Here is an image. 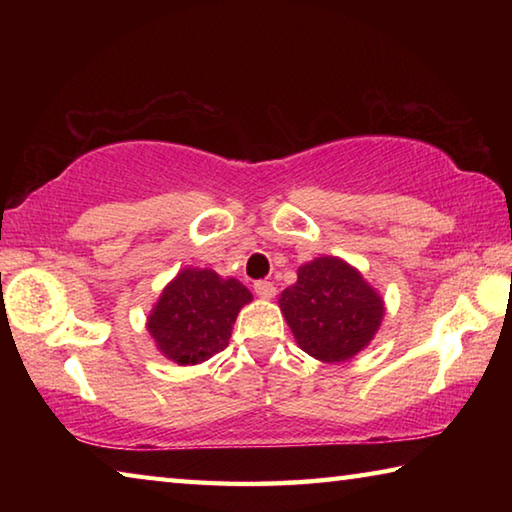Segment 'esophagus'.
<instances>
[{
    "label": "esophagus",
    "instance_id": "obj_1",
    "mask_svg": "<svg viewBox=\"0 0 512 512\" xmlns=\"http://www.w3.org/2000/svg\"><path fill=\"white\" fill-rule=\"evenodd\" d=\"M255 293L259 298H273L275 296V284L268 282V280H259L255 282Z\"/></svg>",
    "mask_w": 512,
    "mask_h": 512
}]
</instances>
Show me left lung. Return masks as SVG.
Segmentation results:
<instances>
[{"mask_svg": "<svg viewBox=\"0 0 512 512\" xmlns=\"http://www.w3.org/2000/svg\"><path fill=\"white\" fill-rule=\"evenodd\" d=\"M280 309L302 350L320 361H345L366 348L384 316V302L343 259L318 257L298 268Z\"/></svg>", "mask_w": 512, "mask_h": 512, "instance_id": "obj_1", "label": "left lung"}]
</instances>
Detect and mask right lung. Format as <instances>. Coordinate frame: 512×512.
<instances>
[{
	"label": "right lung",
	"instance_id": "right-lung-1",
	"mask_svg": "<svg viewBox=\"0 0 512 512\" xmlns=\"http://www.w3.org/2000/svg\"><path fill=\"white\" fill-rule=\"evenodd\" d=\"M253 300L235 277L223 280L210 268L178 273L149 316V332L164 357L194 366L228 348L239 309Z\"/></svg>",
	"mask_w": 512,
	"mask_h": 512
}]
</instances>
